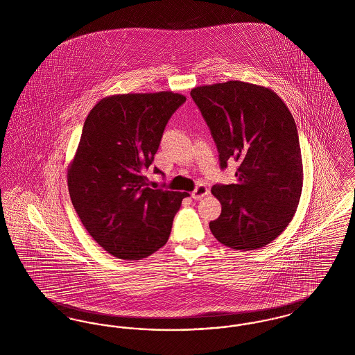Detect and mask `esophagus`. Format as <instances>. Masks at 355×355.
<instances>
[{
    "instance_id": "obj_1",
    "label": "esophagus",
    "mask_w": 355,
    "mask_h": 355,
    "mask_svg": "<svg viewBox=\"0 0 355 355\" xmlns=\"http://www.w3.org/2000/svg\"><path fill=\"white\" fill-rule=\"evenodd\" d=\"M209 194V189L206 187V185H198L196 189H194V191L191 193V197L194 198V200H201L203 197H206Z\"/></svg>"
}]
</instances>
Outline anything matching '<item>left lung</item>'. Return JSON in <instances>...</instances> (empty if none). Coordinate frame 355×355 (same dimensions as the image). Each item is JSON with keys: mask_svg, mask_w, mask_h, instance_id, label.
I'll list each match as a JSON object with an SVG mask.
<instances>
[{"mask_svg": "<svg viewBox=\"0 0 355 355\" xmlns=\"http://www.w3.org/2000/svg\"><path fill=\"white\" fill-rule=\"evenodd\" d=\"M217 149L222 169L234 159L236 182L214 185L220 216L209 223L220 243L255 250L291 222L302 193L304 166L297 125L269 87L227 81L191 89Z\"/></svg>", "mask_w": 355, "mask_h": 355, "instance_id": "8db88e82", "label": "left lung"}]
</instances>
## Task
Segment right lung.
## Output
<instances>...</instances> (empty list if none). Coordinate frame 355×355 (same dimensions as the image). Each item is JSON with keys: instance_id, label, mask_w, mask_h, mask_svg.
Returning a JSON list of instances; mask_svg holds the SVG:
<instances>
[{"instance_id": "obj_1", "label": "right lung", "mask_w": 355, "mask_h": 355, "mask_svg": "<svg viewBox=\"0 0 355 355\" xmlns=\"http://www.w3.org/2000/svg\"><path fill=\"white\" fill-rule=\"evenodd\" d=\"M185 101L173 92L116 94L97 102L85 119L68 168L69 194L87 233L117 258L135 261L162 248L189 197L150 189L145 175L168 121Z\"/></svg>"}]
</instances>
